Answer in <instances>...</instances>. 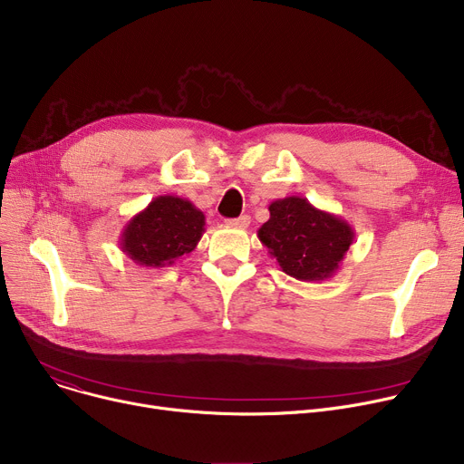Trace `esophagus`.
<instances>
[{"label":"esophagus","instance_id":"obj_1","mask_svg":"<svg viewBox=\"0 0 464 464\" xmlns=\"http://www.w3.org/2000/svg\"><path fill=\"white\" fill-rule=\"evenodd\" d=\"M250 222H252V218H250L248 214L238 216V218H233V220H227V224H229V226H235V227H248Z\"/></svg>","mask_w":464,"mask_h":464}]
</instances>
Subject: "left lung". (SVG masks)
<instances>
[{
    "mask_svg": "<svg viewBox=\"0 0 464 464\" xmlns=\"http://www.w3.org/2000/svg\"><path fill=\"white\" fill-rule=\"evenodd\" d=\"M270 218L257 237L280 268L300 282L332 277L354 240V229L339 216L289 196L268 205Z\"/></svg>",
    "mask_w": 464,
    "mask_h": 464,
    "instance_id": "obj_1",
    "label": "left lung"
}]
</instances>
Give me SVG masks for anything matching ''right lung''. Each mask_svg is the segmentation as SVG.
I'll return each instance as SVG.
<instances>
[{"mask_svg":"<svg viewBox=\"0 0 464 464\" xmlns=\"http://www.w3.org/2000/svg\"><path fill=\"white\" fill-rule=\"evenodd\" d=\"M203 233L205 214L192 201L159 196L122 227L119 244L134 263L162 268L194 252Z\"/></svg>","mask_w":464,"mask_h":464,"instance_id":"1","label":"right lung"}]
</instances>
